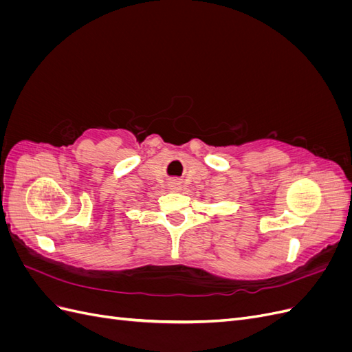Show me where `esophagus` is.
<instances>
[{
  "mask_svg": "<svg viewBox=\"0 0 352 352\" xmlns=\"http://www.w3.org/2000/svg\"><path fill=\"white\" fill-rule=\"evenodd\" d=\"M180 188V182L179 180H172V182H168V189H172V190H179Z\"/></svg>",
  "mask_w": 352,
  "mask_h": 352,
  "instance_id": "1",
  "label": "esophagus"
}]
</instances>
